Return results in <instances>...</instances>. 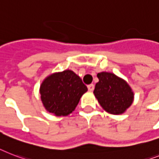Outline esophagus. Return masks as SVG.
Wrapping results in <instances>:
<instances>
[{
  "instance_id": "1",
  "label": "esophagus",
  "mask_w": 159,
  "mask_h": 159,
  "mask_svg": "<svg viewBox=\"0 0 159 159\" xmlns=\"http://www.w3.org/2000/svg\"><path fill=\"white\" fill-rule=\"evenodd\" d=\"M87 87H88V90L90 91H94V89H95V86H94L93 84H90V85H88Z\"/></svg>"
}]
</instances>
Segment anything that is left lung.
<instances>
[{"instance_id":"left-lung-1","label":"left lung","mask_w":159,"mask_h":159,"mask_svg":"<svg viewBox=\"0 0 159 159\" xmlns=\"http://www.w3.org/2000/svg\"><path fill=\"white\" fill-rule=\"evenodd\" d=\"M94 94L102 108L112 114H121L131 106L134 94L129 85L122 78L111 73L97 74Z\"/></svg>"}]
</instances>
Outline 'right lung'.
<instances>
[{
  "label": "right lung",
  "mask_w": 159,
  "mask_h": 159,
  "mask_svg": "<svg viewBox=\"0 0 159 159\" xmlns=\"http://www.w3.org/2000/svg\"><path fill=\"white\" fill-rule=\"evenodd\" d=\"M87 91L82 79L73 71L65 70L46 77L40 88L41 99L47 111L56 116H67Z\"/></svg>",
  "instance_id": "add662e5"
}]
</instances>
